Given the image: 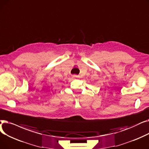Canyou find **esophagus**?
<instances>
[{
    "label": "esophagus",
    "mask_w": 149,
    "mask_h": 149,
    "mask_svg": "<svg viewBox=\"0 0 149 149\" xmlns=\"http://www.w3.org/2000/svg\"><path fill=\"white\" fill-rule=\"evenodd\" d=\"M73 78H79V76H77V75H73Z\"/></svg>",
    "instance_id": "34e87169"
}]
</instances>
